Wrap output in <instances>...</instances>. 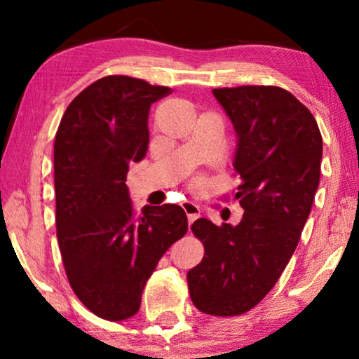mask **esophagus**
Returning <instances> with one entry per match:
<instances>
[{
  "label": "esophagus",
  "mask_w": 359,
  "mask_h": 359,
  "mask_svg": "<svg viewBox=\"0 0 359 359\" xmlns=\"http://www.w3.org/2000/svg\"><path fill=\"white\" fill-rule=\"evenodd\" d=\"M181 208H183L186 215H188V224H189V225L193 224L194 220L198 219L199 215H201L199 208H198V205H196L194 203H191V201H184V203L181 204Z\"/></svg>",
  "instance_id": "esophagus-1"
}]
</instances>
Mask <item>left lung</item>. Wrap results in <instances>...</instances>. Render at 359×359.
I'll list each match as a JSON object with an SVG mask.
<instances>
[{
  "instance_id": "8db88e82",
  "label": "left lung",
  "mask_w": 359,
  "mask_h": 359,
  "mask_svg": "<svg viewBox=\"0 0 359 359\" xmlns=\"http://www.w3.org/2000/svg\"><path fill=\"white\" fill-rule=\"evenodd\" d=\"M212 95L237 134V225L198 219L204 258L189 269L193 304L230 317L257 306L281 276L311 214L320 181L322 135L311 111L278 86L219 88Z\"/></svg>"
}]
</instances>
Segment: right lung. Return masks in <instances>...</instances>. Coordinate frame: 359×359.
I'll return each instance as SVG.
<instances>
[{"label":"right lung","mask_w":359,"mask_h":359,"mask_svg":"<svg viewBox=\"0 0 359 359\" xmlns=\"http://www.w3.org/2000/svg\"><path fill=\"white\" fill-rule=\"evenodd\" d=\"M139 78L104 76L67 107L53 145L57 238L68 283L97 317L135 316L166 250L188 232L181 205L132 208L127 171L149 150L151 102L170 95Z\"/></svg>","instance_id":"1"}]
</instances>
